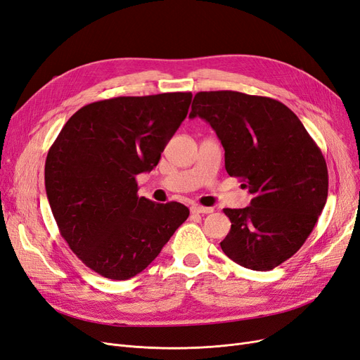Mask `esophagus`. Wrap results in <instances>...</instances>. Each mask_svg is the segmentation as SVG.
I'll return each instance as SVG.
<instances>
[{"mask_svg":"<svg viewBox=\"0 0 360 360\" xmlns=\"http://www.w3.org/2000/svg\"><path fill=\"white\" fill-rule=\"evenodd\" d=\"M191 212L193 214H212L214 212V207H205V206H200V205H194L191 206Z\"/></svg>","mask_w":360,"mask_h":360,"instance_id":"esophagus-1","label":"esophagus"}]
</instances>
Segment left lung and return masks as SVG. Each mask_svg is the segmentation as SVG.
<instances>
[{
  "mask_svg": "<svg viewBox=\"0 0 360 360\" xmlns=\"http://www.w3.org/2000/svg\"><path fill=\"white\" fill-rule=\"evenodd\" d=\"M212 126L225 150V170L254 195L224 209L231 230L224 254L245 269L267 271L307 240L328 197V167L317 143L286 105L233 90L198 91L190 117Z\"/></svg>",
  "mask_w": 360,
  "mask_h": 360,
  "instance_id": "left-lung-1",
  "label": "left lung"
}]
</instances>
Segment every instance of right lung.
I'll return each instance as SVG.
<instances>
[{"mask_svg":"<svg viewBox=\"0 0 360 360\" xmlns=\"http://www.w3.org/2000/svg\"><path fill=\"white\" fill-rule=\"evenodd\" d=\"M191 91L118 96L79 108L50 146L44 179L60 236L98 274L127 281L157 258L190 210L138 195L188 114Z\"/></svg>","mask_w":360,"mask_h":360,"instance_id":"obj_1","label":"right lung"}]
</instances>
